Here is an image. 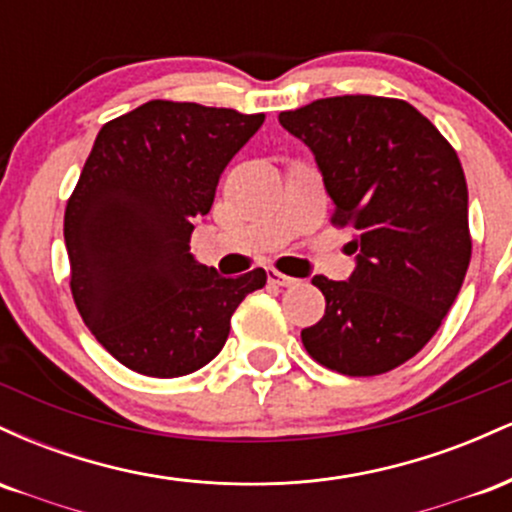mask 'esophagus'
<instances>
[{
  "instance_id": "1",
  "label": "esophagus",
  "mask_w": 512,
  "mask_h": 512,
  "mask_svg": "<svg viewBox=\"0 0 512 512\" xmlns=\"http://www.w3.org/2000/svg\"><path fill=\"white\" fill-rule=\"evenodd\" d=\"M267 279H269V284H274V286H296L298 284V279L276 272V269H269Z\"/></svg>"
}]
</instances>
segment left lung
Listing matches in <instances>:
<instances>
[{"label": "left lung", "mask_w": 512, "mask_h": 512, "mask_svg": "<svg viewBox=\"0 0 512 512\" xmlns=\"http://www.w3.org/2000/svg\"><path fill=\"white\" fill-rule=\"evenodd\" d=\"M279 122L313 151L334 226L354 233L349 281L313 276L327 305L301 332L305 351L342 375L387 373L424 349L462 289L472 238L460 158L399 98H320Z\"/></svg>", "instance_id": "obj_1"}]
</instances>
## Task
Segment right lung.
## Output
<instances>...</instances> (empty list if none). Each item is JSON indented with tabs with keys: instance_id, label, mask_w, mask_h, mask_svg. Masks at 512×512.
<instances>
[{
	"instance_id": "obj_1",
	"label": "right lung",
	"mask_w": 512,
	"mask_h": 512,
	"mask_svg": "<svg viewBox=\"0 0 512 512\" xmlns=\"http://www.w3.org/2000/svg\"><path fill=\"white\" fill-rule=\"evenodd\" d=\"M264 115L149 101L105 122L64 211L72 296L93 337L151 378L195 373L231 332L264 269L223 279L190 236L209 214L223 168Z\"/></svg>"
}]
</instances>
